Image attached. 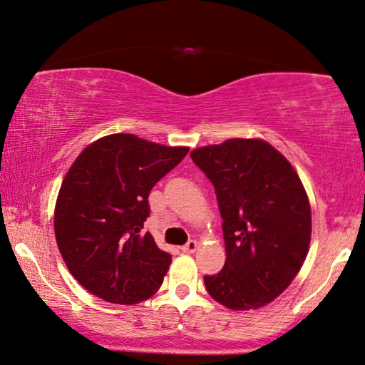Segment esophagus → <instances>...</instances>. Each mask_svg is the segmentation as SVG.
I'll use <instances>...</instances> for the list:
<instances>
[{
    "label": "esophagus",
    "mask_w": 365,
    "mask_h": 365,
    "mask_svg": "<svg viewBox=\"0 0 365 365\" xmlns=\"http://www.w3.org/2000/svg\"><path fill=\"white\" fill-rule=\"evenodd\" d=\"M197 247H199V242L194 241V239H190V241H187L186 244H184V246H182L181 249H182V252L192 254V252H195Z\"/></svg>",
    "instance_id": "esophagus-1"
}]
</instances>
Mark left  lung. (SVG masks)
<instances>
[{
	"label": "left lung",
	"instance_id": "obj_1",
	"mask_svg": "<svg viewBox=\"0 0 365 365\" xmlns=\"http://www.w3.org/2000/svg\"><path fill=\"white\" fill-rule=\"evenodd\" d=\"M210 179L223 218L226 262L205 274L215 301L232 310L267 306L306 260L312 220L294 168L260 139H228L190 153Z\"/></svg>",
	"mask_w": 365,
	"mask_h": 365
}]
</instances>
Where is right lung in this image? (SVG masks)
Wrapping results in <instances>:
<instances>
[{"label":"right lung","instance_id":"add662e5","mask_svg":"<svg viewBox=\"0 0 365 365\" xmlns=\"http://www.w3.org/2000/svg\"><path fill=\"white\" fill-rule=\"evenodd\" d=\"M187 152L111 134L83 148L69 168L55 207L58 249L73 277L100 299L130 306L163 283L171 255L142 228L152 187Z\"/></svg>","mask_w":365,"mask_h":365}]
</instances>
